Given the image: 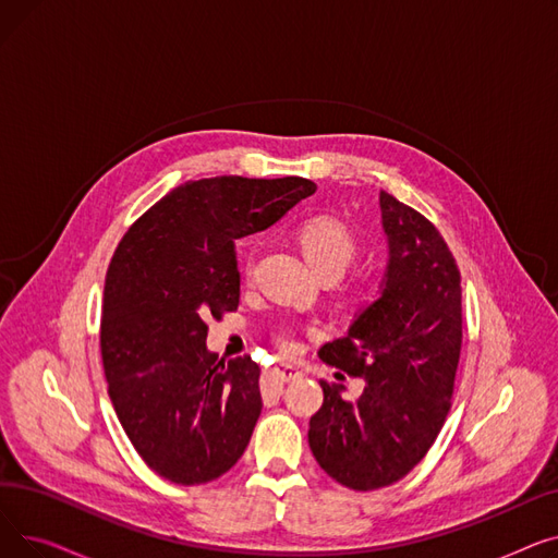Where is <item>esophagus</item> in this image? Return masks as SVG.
<instances>
[{
	"label": "esophagus",
	"instance_id": "1",
	"mask_svg": "<svg viewBox=\"0 0 558 558\" xmlns=\"http://www.w3.org/2000/svg\"><path fill=\"white\" fill-rule=\"evenodd\" d=\"M274 375L280 377L282 383H296V379L303 377V373H301L296 366H291V364H280V366H276V368H274Z\"/></svg>",
	"mask_w": 558,
	"mask_h": 558
}]
</instances>
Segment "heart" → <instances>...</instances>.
I'll list each match as a JSON object with an SVG mask.
<instances>
[{"label":"heart","instance_id":"heart-1","mask_svg":"<svg viewBox=\"0 0 558 558\" xmlns=\"http://www.w3.org/2000/svg\"><path fill=\"white\" fill-rule=\"evenodd\" d=\"M299 242L307 262L318 274H326V271L343 274L357 253V242L353 238V232L348 230L345 223L332 217L307 219L299 230ZM246 274H251V264L246 267ZM280 345L284 350H291L294 348V341H291L287 335H282Z\"/></svg>","mask_w":558,"mask_h":558}]
</instances>
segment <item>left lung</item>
<instances>
[{
	"mask_svg": "<svg viewBox=\"0 0 558 558\" xmlns=\"http://www.w3.org/2000/svg\"><path fill=\"white\" fill-rule=\"evenodd\" d=\"M379 213L389 257L377 299L318 350L362 377L364 391L345 400L341 385L320 379L324 404L307 434L318 465L353 490L389 486L427 454L461 353V276L441 232L385 190Z\"/></svg>",
	"mask_w": 558,
	"mask_h": 558,
	"instance_id": "1",
	"label": "left lung"
}]
</instances>
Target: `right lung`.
Masks as SVG:
<instances>
[{"instance_id": "1", "label": "right lung", "mask_w": 558, "mask_h": 558, "mask_svg": "<svg viewBox=\"0 0 558 558\" xmlns=\"http://www.w3.org/2000/svg\"><path fill=\"white\" fill-rule=\"evenodd\" d=\"M314 192L299 175L187 181L117 246L101 310L104 373L117 418L160 477L208 484L244 454L262 412L259 366L210 353L205 320L240 305L234 242Z\"/></svg>"}]
</instances>
